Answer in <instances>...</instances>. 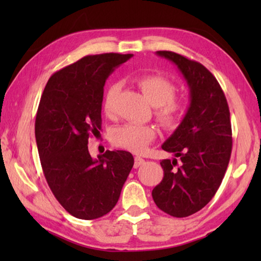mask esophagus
I'll list each match as a JSON object with an SVG mask.
<instances>
[{"instance_id":"1","label":"esophagus","mask_w":261,"mask_h":261,"mask_svg":"<svg viewBox=\"0 0 261 261\" xmlns=\"http://www.w3.org/2000/svg\"><path fill=\"white\" fill-rule=\"evenodd\" d=\"M145 163V160L143 158H140V156H136L135 158V165H134V167L135 168H138V167H140L141 165H144Z\"/></svg>"}]
</instances>
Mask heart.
I'll return each instance as SVG.
<instances>
[{"label":"heart","mask_w":261,"mask_h":261,"mask_svg":"<svg viewBox=\"0 0 261 261\" xmlns=\"http://www.w3.org/2000/svg\"><path fill=\"white\" fill-rule=\"evenodd\" d=\"M138 85L147 100L156 107V118L166 127H174L182 121L187 110L184 100L175 96L176 87L169 79L159 74H146L138 79ZM121 84L113 83L103 95L102 109L106 115L114 114L115 100ZM114 145L134 153H143L156 137V130L151 125L125 123L112 132Z\"/></svg>","instance_id":"obj_1"}]
</instances>
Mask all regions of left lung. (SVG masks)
I'll return each instance as SVG.
<instances>
[{
	"instance_id": "8db88e82",
	"label": "left lung",
	"mask_w": 261,
	"mask_h": 261,
	"mask_svg": "<svg viewBox=\"0 0 261 261\" xmlns=\"http://www.w3.org/2000/svg\"><path fill=\"white\" fill-rule=\"evenodd\" d=\"M156 54L177 65L190 88V107L162 149L177 159L162 160L163 178L152 191L165 213L185 218L212 200L226 174L231 155L230 113L219 82L199 62L174 51Z\"/></svg>"
}]
</instances>
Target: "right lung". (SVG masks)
Masks as SVG:
<instances>
[{
  "label": "right lung",
  "mask_w": 261,
  "mask_h": 261,
  "mask_svg": "<svg viewBox=\"0 0 261 261\" xmlns=\"http://www.w3.org/2000/svg\"><path fill=\"white\" fill-rule=\"evenodd\" d=\"M131 54L87 55L47 82L35 117V139L43 175L57 201L74 218L109 213L134 167L125 151H106L96 160L88 138L100 134L105 83Z\"/></svg>",
  "instance_id": "add662e5"
}]
</instances>
